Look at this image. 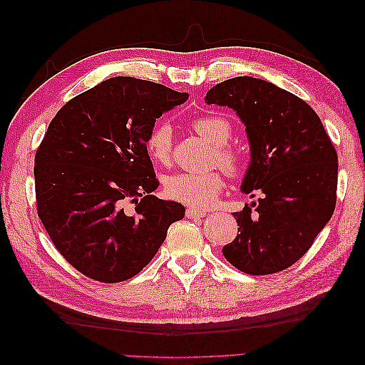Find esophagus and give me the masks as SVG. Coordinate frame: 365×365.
I'll return each instance as SVG.
<instances>
[{
	"instance_id": "1",
	"label": "esophagus",
	"mask_w": 365,
	"mask_h": 365,
	"mask_svg": "<svg viewBox=\"0 0 365 365\" xmlns=\"http://www.w3.org/2000/svg\"><path fill=\"white\" fill-rule=\"evenodd\" d=\"M205 215H207V212H204V210H197L193 207H187V210H185V216L189 219H200V217H204Z\"/></svg>"
}]
</instances>
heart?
I'll return each mask as SVG.
<instances>
[{"mask_svg":"<svg viewBox=\"0 0 365 365\" xmlns=\"http://www.w3.org/2000/svg\"><path fill=\"white\" fill-rule=\"evenodd\" d=\"M192 128L213 143L216 148L215 161L219 163L228 175L239 176L245 170V160L235 148L227 146L233 134L230 121L219 115H204L192 121ZM146 150L149 157L161 164L169 165L173 158V134L165 121H157L146 135ZM224 176L213 170L208 173H175L164 181V193L173 201L182 202L193 208H205L215 202L224 190Z\"/></svg>","mask_w":365,"mask_h":365,"instance_id":"1","label":"heart"}]
</instances>
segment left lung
<instances>
[{"instance_id": "1", "label": "left lung", "mask_w": 365, "mask_h": 365, "mask_svg": "<svg viewBox=\"0 0 365 365\" xmlns=\"http://www.w3.org/2000/svg\"><path fill=\"white\" fill-rule=\"evenodd\" d=\"M207 103L233 108L247 126L251 164L242 190L257 202L233 213L237 236L222 248L242 272L267 275L302 259L334 215L338 155L314 109L256 77L213 86Z\"/></svg>"}]
</instances>
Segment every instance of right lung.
Returning <instances> with one entry per match:
<instances>
[{"label":"right lung","instance_id":"obj_1","mask_svg":"<svg viewBox=\"0 0 365 365\" xmlns=\"http://www.w3.org/2000/svg\"><path fill=\"white\" fill-rule=\"evenodd\" d=\"M189 94L111 77L65 103L35 155L38 216L71 267L102 283L137 275L184 205L158 200L146 135Z\"/></svg>","mask_w":365,"mask_h":365}]
</instances>
